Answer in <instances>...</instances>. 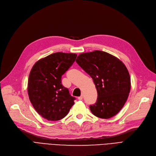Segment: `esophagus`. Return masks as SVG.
I'll return each mask as SVG.
<instances>
[{
	"label": "esophagus",
	"instance_id": "obj_1",
	"mask_svg": "<svg viewBox=\"0 0 156 156\" xmlns=\"http://www.w3.org/2000/svg\"><path fill=\"white\" fill-rule=\"evenodd\" d=\"M83 96L80 95V97H79V98H78V99L79 100H83Z\"/></svg>",
	"mask_w": 156,
	"mask_h": 156
}]
</instances>
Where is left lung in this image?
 I'll return each instance as SVG.
<instances>
[{"instance_id":"8db88e82","label":"left lung","mask_w":156,"mask_h":156,"mask_svg":"<svg viewBox=\"0 0 156 156\" xmlns=\"http://www.w3.org/2000/svg\"><path fill=\"white\" fill-rule=\"evenodd\" d=\"M76 62L93 79L98 99L90 109L96 117L109 119L125 105L129 95L130 74L123 62L115 56L100 50L83 53Z\"/></svg>"}]
</instances>
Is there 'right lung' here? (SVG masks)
Here are the masks:
<instances>
[{"instance_id": "add662e5", "label": "right lung", "mask_w": 156, "mask_h": 156, "mask_svg": "<svg viewBox=\"0 0 156 156\" xmlns=\"http://www.w3.org/2000/svg\"><path fill=\"white\" fill-rule=\"evenodd\" d=\"M77 57L76 53L57 52L37 61L28 79V93L35 110L49 121L65 117L76 98L63 87L61 77Z\"/></svg>"}]
</instances>
